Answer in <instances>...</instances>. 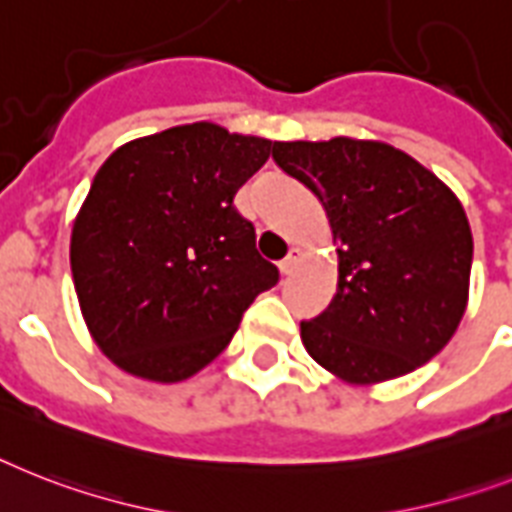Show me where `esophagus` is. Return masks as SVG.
I'll return each mask as SVG.
<instances>
[{
	"mask_svg": "<svg viewBox=\"0 0 512 512\" xmlns=\"http://www.w3.org/2000/svg\"><path fill=\"white\" fill-rule=\"evenodd\" d=\"M299 260H302V252H299L297 247H292V249H289V255L281 260V265H278V268H281V273H284V276H292L294 270H297Z\"/></svg>",
	"mask_w": 512,
	"mask_h": 512,
	"instance_id": "obj_1",
	"label": "esophagus"
}]
</instances>
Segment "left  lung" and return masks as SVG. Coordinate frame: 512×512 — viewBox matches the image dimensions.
I'll use <instances>...</instances> for the list:
<instances>
[{
    "mask_svg": "<svg viewBox=\"0 0 512 512\" xmlns=\"http://www.w3.org/2000/svg\"><path fill=\"white\" fill-rule=\"evenodd\" d=\"M273 160L321 199L339 244L331 305L299 323L310 357L350 384L429 363L468 302L473 236L460 199L384 141H276Z\"/></svg>",
    "mask_w": 512,
    "mask_h": 512,
    "instance_id": "left-lung-1",
    "label": "left lung"
}]
</instances>
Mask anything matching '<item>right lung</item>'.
I'll return each mask as SVG.
<instances>
[{"instance_id": "right-lung-1", "label": "right lung", "mask_w": 512, "mask_h": 512, "mask_svg": "<svg viewBox=\"0 0 512 512\" xmlns=\"http://www.w3.org/2000/svg\"><path fill=\"white\" fill-rule=\"evenodd\" d=\"M270 147L191 123L128 141L97 170L73 223L70 270L83 321L118 368L160 384L194 376L278 284L234 207Z\"/></svg>"}]
</instances>
